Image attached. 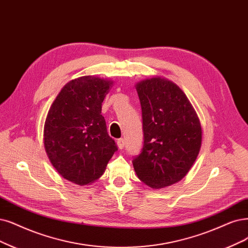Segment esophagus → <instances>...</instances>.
I'll return each mask as SVG.
<instances>
[{
	"mask_svg": "<svg viewBox=\"0 0 248 248\" xmlns=\"http://www.w3.org/2000/svg\"><path fill=\"white\" fill-rule=\"evenodd\" d=\"M116 142H117V146L119 149H123L124 147V139H118Z\"/></svg>",
	"mask_w": 248,
	"mask_h": 248,
	"instance_id": "obj_1",
	"label": "esophagus"
}]
</instances>
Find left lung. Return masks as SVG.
<instances>
[{
  "mask_svg": "<svg viewBox=\"0 0 248 248\" xmlns=\"http://www.w3.org/2000/svg\"><path fill=\"white\" fill-rule=\"evenodd\" d=\"M144 145L133 160L138 178L152 189L176 184L195 162L202 129L195 109L175 82L154 77L136 84Z\"/></svg>",
  "mask_w": 248,
  "mask_h": 248,
  "instance_id": "obj_1",
  "label": "left lung"
}]
</instances>
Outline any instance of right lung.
I'll return each instance as SVG.
<instances>
[{"label":"right lung","mask_w":248,"mask_h":248,"mask_svg":"<svg viewBox=\"0 0 248 248\" xmlns=\"http://www.w3.org/2000/svg\"><path fill=\"white\" fill-rule=\"evenodd\" d=\"M113 81L93 76L72 79L50 107L44 125V146L60 176L79 186L103 175L117 150L101 114Z\"/></svg>","instance_id":"1"}]
</instances>
